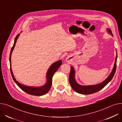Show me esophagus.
Listing matches in <instances>:
<instances>
[{
    "label": "esophagus",
    "instance_id": "obj_1",
    "mask_svg": "<svg viewBox=\"0 0 122 122\" xmlns=\"http://www.w3.org/2000/svg\"><path fill=\"white\" fill-rule=\"evenodd\" d=\"M66 61H67V62H69V59L68 58L66 59Z\"/></svg>",
    "mask_w": 122,
    "mask_h": 122
}]
</instances>
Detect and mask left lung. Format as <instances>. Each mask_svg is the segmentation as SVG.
Returning a JSON list of instances; mask_svg holds the SVG:
<instances>
[{
    "label": "left lung",
    "mask_w": 122,
    "mask_h": 122,
    "mask_svg": "<svg viewBox=\"0 0 122 122\" xmlns=\"http://www.w3.org/2000/svg\"><path fill=\"white\" fill-rule=\"evenodd\" d=\"M107 30L108 33H110L113 36L112 31L110 30V29L108 28ZM117 59V53L115 58L114 66L113 67L111 72L110 73L109 76L107 77V78L105 80H104L103 82L99 84H96V85H93L83 86V85H80L79 84H78L76 82L75 77V71L74 70V67L71 66V71H70V75H69V82L71 87L76 92L79 94H85V95L93 94L101 90L102 89L104 88L110 81L111 79H112L113 77L114 76L116 71V70Z\"/></svg>",
    "instance_id": "1"
}]
</instances>
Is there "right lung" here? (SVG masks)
I'll list each match as a JSON object with an SVG mask.
<instances>
[{"mask_svg":"<svg viewBox=\"0 0 122 122\" xmlns=\"http://www.w3.org/2000/svg\"><path fill=\"white\" fill-rule=\"evenodd\" d=\"M20 35V34H18L17 36H16V37L15 38L14 45L11 48V51L10 54L9 59H10V71H11V74L12 76L15 83L17 84V85L21 89V90H22L23 91L26 92V93L31 95H34V96L44 95L46 93H47L50 90L51 87V84H52V76L54 74V73L56 71H57L59 67L61 65L62 60H59V61L55 62V63L52 64L51 65V66L50 67V68L48 69L46 73V84H45L44 86L38 87H32V86L30 87V86H27L25 85H24L20 83L18 81H17L16 80V79H15L13 75V71L11 69V59L12 51L15 47L16 42H17V40L18 39Z\"/></svg>","mask_w":122,"mask_h":122,"instance_id":"1","label":"right lung"}]
</instances>
